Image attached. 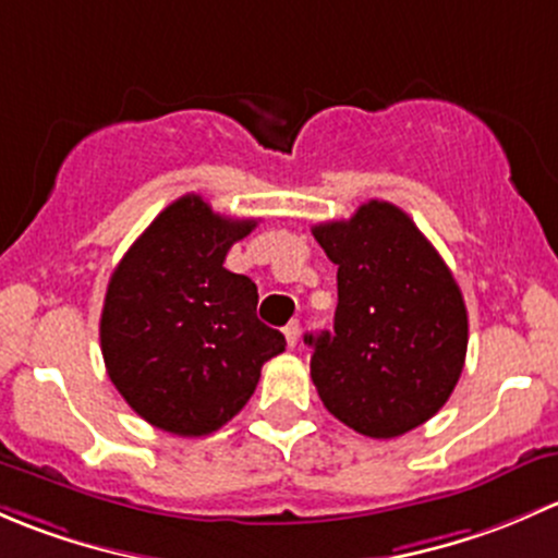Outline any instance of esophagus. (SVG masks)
Masks as SVG:
<instances>
[{"label":"esophagus","instance_id":"1","mask_svg":"<svg viewBox=\"0 0 558 558\" xmlns=\"http://www.w3.org/2000/svg\"><path fill=\"white\" fill-rule=\"evenodd\" d=\"M298 336H301V322L292 319L290 325L284 327V338H287V343H290V347H295V343H298Z\"/></svg>","mask_w":558,"mask_h":558}]
</instances>
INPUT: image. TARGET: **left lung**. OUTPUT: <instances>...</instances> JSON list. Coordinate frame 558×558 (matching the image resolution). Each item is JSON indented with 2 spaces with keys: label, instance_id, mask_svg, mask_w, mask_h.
Wrapping results in <instances>:
<instances>
[{
  "label": "left lung",
  "instance_id": "left-lung-1",
  "mask_svg": "<svg viewBox=\"0 0 558 558\" xmlns=\"http://www.w3.org/2000/svg\"><path fill=\"white\" fill-rule=\"evenodd\" d=\"M338 266L332 332L306 336L327 411L367 438H398L451 398L468 354L457 279L416 222L389 201L314 226Z\"/></svg>",
  "mask_w": 558,
  "mask_h": 558
}]
</instances>
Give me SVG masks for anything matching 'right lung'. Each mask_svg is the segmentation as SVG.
I'll return each instance as SVG.
<instances>
[{"mask_svg": "<svg viewBox=\"0 0 558 558\" xmlns=\"http://www.w3.org/2000/svg\"><path fill=\"white\" fill-rule=\"evenodd\" d=\"M255 226L182 195L109 277L99 325L107 373L163 433L220 429L252 398L263 363L284 352V336L257 319L255 281L222 266Z\"/></svg>", "mask_w": 558, "mask_h": 558, "instance_id": "obj_1", "label": "right lung"}]
</instances>
